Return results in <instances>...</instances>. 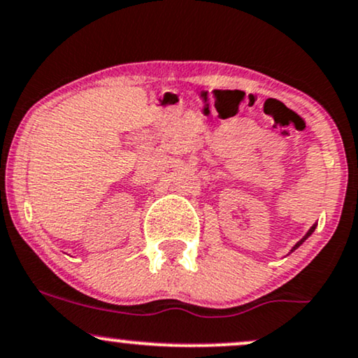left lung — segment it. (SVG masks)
Instances as JSON below:
<instances>
[{"label": "left lung", "instance_id": "8db88e82", "mask_svg": "<svg viewBox=\"0 0 358 358\" xmlns=\"http://www.w3.org/2000/svg\"><path fill=\"white\" fill-rule=\"evenodd\" d=\"M315 228H317V223H313V225L308 228V231H307V234H305V235L302 236V238H300V240H299V242H296V243L294 245V247H292V250H290V253H292V252H295V250H296V248H299V247H300V245H302V243L305 242V240H307V238H308V236L313 234V230H315Z\"/></svg>", "mask_w": 358, "mask_h": 358}]
</instances>
